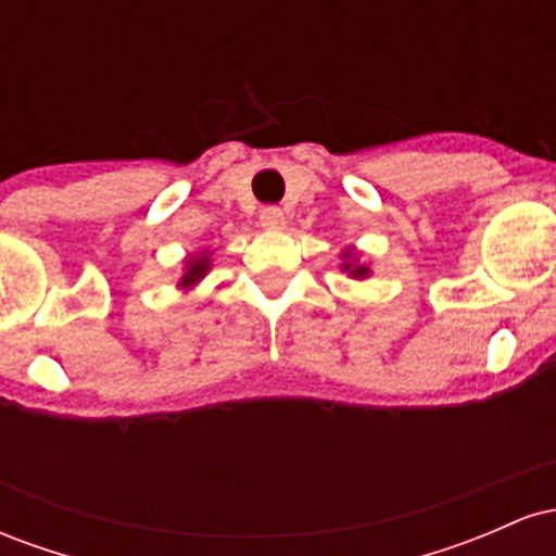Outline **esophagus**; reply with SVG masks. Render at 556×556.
<instances>
[{
	"label": "esophagus",
	"mask_w": 556,
	"mask_h": 556,
	"mask_svg": "<svg viewBox=\"0 0 556 556\" xmlns=\"http://www.w3.org/2000/svg\"><path fill=\"white\" fill-rule=\"evenodd\" d=\"M258 219H261V227H266V229H282L287 225L282 208H277V206L261 208Z\"/></svg>",
	"instance_id": "34e87169"
}]
</instances>
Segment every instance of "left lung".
Returning <instances> with one entry per match:
<instances>
[{"label":"left lung","instance_id":"obj_1","mask_svg":"<svg viewBox=\"0 0 556 556\" xmlns=\"http://www.w3.org/2000/svg\"><path fill=\"white\" fill-rule=\"evenodd\" d=\"M340 258H342L340 269L348 274L350 279H368V277H371V266L363 261L361 251L355 245H344Z\"/></svg>","mask_w":556,"mask_h":556}]
</instances>
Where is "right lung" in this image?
<instances>
[{"instance_id":"right-lung-1","label":"right lung","mask_w":556,"mask_h":556,"mask_svg":"<svg viewBox=\"0 0 556 556\" xmlns=\"http://www.w3.org/2000/svg\"><path fill=\"white\" fill-rule=\"evenodd\" d=\"M212 256L214 253L208 248H201V251L188 253L182 261L180 277H177V290H193V287L212 271Z\"/></svg>"}]
</instances>
